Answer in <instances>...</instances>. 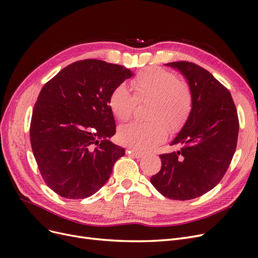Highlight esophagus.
I'll use <instances>...</instances> for the list:
<instances>
[{
    "label": "esophagus",
    "instance_id": "34e87169",
    "mask_svg": "<svg viewBox=\"0 0 258 258\" xmlns=\"http://www.w3.org/2000/svg\"><path fill=\"white\" fill-rule=\"evenodd\" d=\"M129 154H131L132 156H134V157H136V158H141V157H143V153H141V152H138V151H136V150H129Z\"/></svg>",
    "mask_w": 258,
    "mask_h": 258
}]
</instances>
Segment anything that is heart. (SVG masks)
I'll return each instance as SVG.
<instances>
[{
  "instance_id": "b5f03b06",
  "label": "heart",
  "mask_w": 258,
  "mask_h": 258,
  "mask_svg": "<svg viewBox=\"0 0 258 258\" xmlns=\"http://www.w3.org/2000/svg\"><path fill=\"white\" fill-rule=\"evenodd\" d=\"M130 91L117 85L108 97V106L119 121H128L134 115L137 102L151 101L146 122H132L118 131V138L138 151H150L167 137L168 129L181 128L192 108L189 86L181 82L175 73L160 68H148L130 82Z\"/></svg>"
}]
</instances>
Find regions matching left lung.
I'll return each mask as SVG.
<instances>
[{"label": "left lung", "mask_w": 258, "mask_h": 258, "mask_svg": "<svg viewBox=\"0 0 258 258\" xmlns=\"http://www.w3.org/2000/svg\"><path fill=\"white\" fill-rule=\"evenodd\" d=\"M188 82L192 108L171 145L177 152L161 154V168L151 183L163 196L189 200L221 182L236 152L239 119L229 90L206 69L188 61L171 62Z\"/></svg>", "instance_id": "left-lung-1"}]
</instances>
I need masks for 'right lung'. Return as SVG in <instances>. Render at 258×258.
I'll return each instance as SVG.
<instances>
[{
  "label": "right lung",
  "instance_id": "1",
  "mask_svg": "<svg viewBox=\"0 0 258 258\" xmlns=\"http://www.w3.org/2000/svg\"><path fill=\"white\" fill-rule=\"evenodd\" d=\"M134 75L102 60L73 62L46 83L37 97L30 141L38 170L50 189L69 199L90 197L110 178L124 148L116 134L108 97Z\"/></svg>",
  "mask_w": 258,
  "mask_h": 258
}]
</instances>
